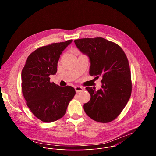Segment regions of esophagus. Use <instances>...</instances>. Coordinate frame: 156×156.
<instances>
[{"label": "esophagus", "mask_w": 156, "mask_h": 156, "mask_svg": "<svg viewBox=\"0 0 156 156\" xmlns=\"http://www.w3.org/2000/svg\"><path fill=\"white\" fill-rule=\"evenodd\" d=\"M75 91L76 93H80V92L83 91V90H84V88L81 86H76L75 87Z\"/></svg>", "instance_id": "1"}]
</instances>
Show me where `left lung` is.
<instances>
[{"label":"left lung","mask_w":156,"mask_h":156,"mask_svg":"<svg viewBox=\"0 0 156 156\" xmlns=\"http://www.w3.org/2000/svg\"><path fill=\"white\" fill-rule=\"evenodd\" d=\"M74 42L79 50L90 59V75L102 78L99 90L86 87L91 99L84 104V112L96 122H112L120 114L131 94L127 57L118 44L101 37L79 39Z\"/></svg>","instance_id":"left-lung-1"}]
</instances>
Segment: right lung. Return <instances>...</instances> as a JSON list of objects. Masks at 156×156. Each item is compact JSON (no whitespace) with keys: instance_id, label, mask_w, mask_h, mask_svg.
<instances>
[{"instance_id":"add662e5","label":"right lung","mask_w":156,"mask_h":156,"mask_svg":"<svg viewBox=\"0 0 156 156\" xmlns=\"http://www.w3.org/2000/svg\"><path fill=\"white\" fill-rule=\"evenodd\" d=\"M72 40L52 43L39 48L28 57L21 72V91L26 104L40 120L50 123L65 114L75 89L50 82L49 76L57 71V63L63 51Z\"/></svg>"}]
</instances>
